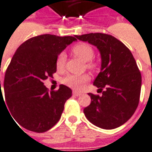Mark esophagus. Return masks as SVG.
Listing matches in <instances>:
<instances>
[{"label": "esophagus", "mask_w": 152, "mask_h": 152, "mask_svg": "<svg viewBox=\"0 0 152 152\" xmlns=\"http://www.w3.org/2000/svg\"><path fill=\"white\" fill-rule=\"evenodd\" d=\"M72 94H73L74 96H77V97H78V96H80L82 93L80 92H72Z\"/></svg>", "instance_id": "obj_1"}]
</instances>
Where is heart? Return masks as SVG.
Here are the masks:
<instances>
[{
	"label": "heart",
	"mask_w": 152,
	"mask_h": 152,
	"mask_svg": "<svg viewBox=\"0 0 152 152\" xmlns=\"http://www.w3.org/2000/svg\"><path fill=\"white\" fill-rule=\"evenodd\" d=\"M72 51L75 56H77L79 59H80L83 61L86 62L87 68L92 69V70H95L98 68V64L91 60L94 55V51L90 45L86 43H79L72 48ZM65 64H66V56L63 53H61L57 56V59L55 61L57 70L60 72L64 71ZM89 80H90V76L87 74L80 75V76L70 74V75L66 76L63 79L62 82L64 85H66V86L70 87L72 89L80 90L81 89L82 86Z\"/></svg>",
	"instance_id": "heart-1"
}]
</instances>
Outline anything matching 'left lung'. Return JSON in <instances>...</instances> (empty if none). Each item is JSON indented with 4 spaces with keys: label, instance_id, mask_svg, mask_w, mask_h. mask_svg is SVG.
<instances>
[{
    "label": "left lung",
    "instance_id": "left-lung-1",
    "mask_svg": "<svg viewBox=\"0 0 152 152\" xmlns=\"http://www.w3.org/2000/svg\"><path fill=\"white\" fill-rule=\"evenodd\" d=\"M75 37L96 46L102 60L101 72L93 82L102 95L88 93L92 100L84 109L86 118L105 130L124 125L135 113L141 92L142 77L132 53L110 34L91 33Z\"/></svg>",
    "mask_w": 152,
    "mask_h": 152
}]
</instances>
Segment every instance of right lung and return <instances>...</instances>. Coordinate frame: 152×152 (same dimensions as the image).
I'll return each instance as SVG.
<instances>
[{
  "label": "right lung",
  "instance_id": "obj_1",
  "mask_svg": "<svg viewBox=\"0 0 152 152\" xmlns=\"http://www.w3.org/2000/svg\"><path fill=\"white\" fill-rule=\"evenodd\" d=\"M74 40L72 36L41 34L23 42L14 54L4 78L5 101L23 128L45 132L60 120L72 90L60 85L57 91H49L43 81L53 78L57 56Z\"/></svg>",
  "mask_w": 152,
  "mask_h": 152
}]
</instances>
